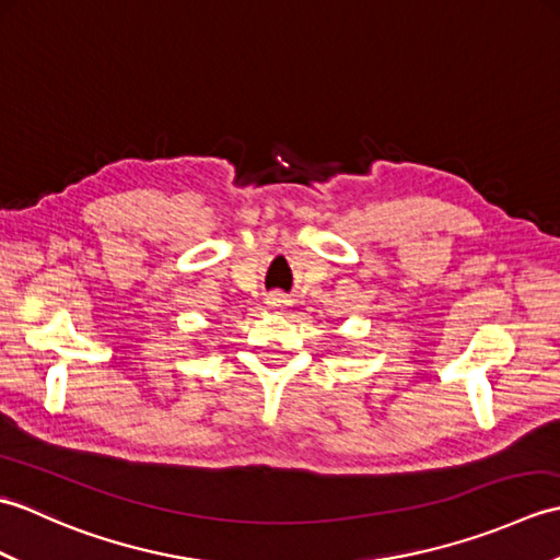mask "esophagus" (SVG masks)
Segmentation results:
<instances>
[{
    "label": "esophagus",
    "instance_id": "esophagus-1",
    "mask_svg": "<svg viewBox=\"0 0 560 560\" xmlns=\"http://www.w3.org/2000/svg\"><path fill=\"white\" fill-rule=\"evenodd\" d=\"M267 303H269L271 307H283V305H287L289 301H287V295H283V293L273 291V293H269V295H267Z\"/></svg>",
    "mask_w": 560,
    "mask_h": 560
}]
</instances>
